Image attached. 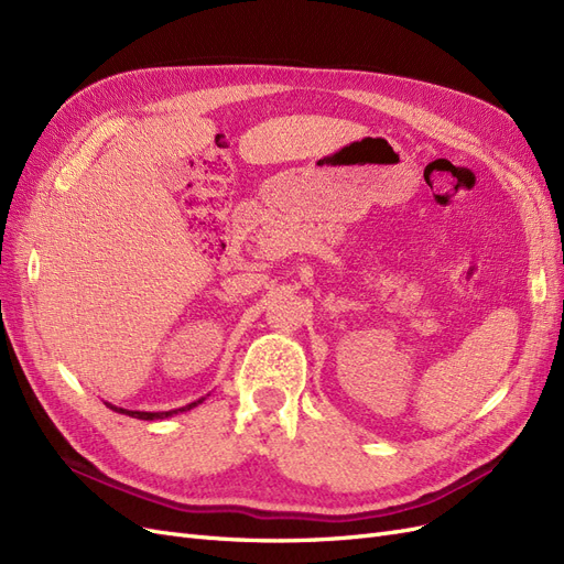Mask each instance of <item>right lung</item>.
I'll list each match as a JSON object with an SVG mask.
<instances>
[{
    "label": "right lung",
    "instance_id": "right-lung-1",
    "mask_svg": "<svg viewBox=\"0 0 564 564\" xmlns=\"http://www.w3.org/2000/svg\"><path fill=\"white\" fill-rule=\"evenodd\" d=\"M197 402H202V400H197ZM197 402H193V404H187V406H181V409H174V412H127V409H119V406H112V404H110V409H115V412H122V414H127V416H131V419L155 421V419H164V416H172V414L185 412V409H193V406H197Z\"/></svg>",
    "mask_w": 564,
    "mask_h": 564
}]
</instances>
